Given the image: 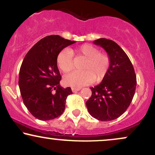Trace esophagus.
Wrapping results in <instances>:
<instances>
[{
	"instance_id": "34e87169",
	"label": "esophagus",
	"mask_w": 155,
	"mask_h": 155,
	"mask_svg": "<svg viewBox=\"0 0 155 155\" xmlns=\"http://www.w3.org/2000/svg\"><path fill=\"white\" fill-rule=\"evenodd\" d=\"M72 92H77V91H79L80 90H81V89L80 88H75V87H72Z\"/></svg>"
}]
</instances>
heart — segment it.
I'll use <instances>...</instances> for the list:
<instances>
[{"mask_svg":"<svg viewBox=\"0 0 155 155\" xmlns=\"http://www.w3.org/2000/svg\"><path fill=\"white\" fill-rule=\"evenodd\" d=\"M73 54L82 58L80 71H74L64 76L65 84L73 87H80L92 82H99L104 79L110 66V58L105 52H101L97 47L85 44L71 49H63L58 54L57 64L64 74L72 70Z\"/></svg>","mask_w":155,"mask_h":155,"instance_id":"heart-1","label":"heart"}]
</instances>
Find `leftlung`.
Masks as SVG:
<instances>
[{"instance_id":"1","label":"left lung","mask_w":155,"mask_h":155,"mask_svg":"<svg viewBox=\"0 0 155 155\" xmlns=\"http://www.w3.org/2000/svg\"><path fill=\"white\" fill-rule=\"evenodd\" d=\"M110 58L108 73L101 84L90 87L92 95L86 102L89 113L100 121L120 117L132 102L136 88V75L132 63L117 43L106 38L94 41Z\"/></svg>"}]
</instances>
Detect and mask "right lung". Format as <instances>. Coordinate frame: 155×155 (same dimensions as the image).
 Wrapping results in <instances>:
<instances>
[{
    "label": "right lung",
    "mask_w": 155,
    "mask_h": 155,
    "mask_svg": "<svg viewBox=\"0 0 155 155\" xmlns=\"http://www.w3.org/2000/svg\"><path fill=\"white\" fill-rule=\"evenodd\" d=\"M74 43L60 35H48L37 42L23 60L19 90L25 106L38 120H53L65 110L66 98L72 91L71 87L60 85L61 76L57 58L64 48Z\"/></svg>",
    "instance_id": "1"
}]
</instances>
